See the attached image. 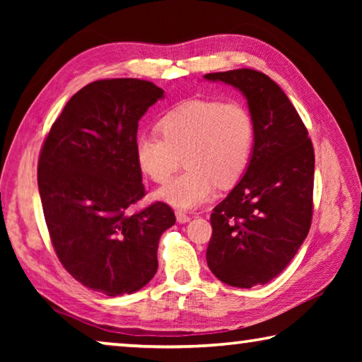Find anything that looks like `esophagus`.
I'll return each instance as SVG.
<instances>
[{
    "instance_id": "esophagus-1",
    "label": "esophagus",
    "mask_w": 362,
    "mask_h": 362,
    "mask_svg": "<svg viewBox=\"0 0 362 362\" xmlns=\"http://www.w3.org/2000/svg\"><path fill=\"white\" fill-rule=\"evenodd\" d=\"M175 218H177V222L179 223H187V222H189V217L188 214H185V212H182V211H177L175 212Z\"/></svg>"
}]
</instances>
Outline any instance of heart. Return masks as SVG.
Segmentation results:
<instances>
[{"label": "heart", "instance_id": "b5f03b06", "mask_svg": "<svg viewBox=\"0 0 362 362\" xmlns=\"http://www.w3.org/2000/svg\"><path fill=\"white\" fill-rule=\"evenodd\" d=\"M158 131L137 137L136 159L153 182L164 183L183 156L188 169L156 192V198L179 209L206 203L217 185H235L252 156L254 119L238 102L187 100L158 121Z\"/></svg>", "mask_w": 362, "mask_h": 362}]
</instances>
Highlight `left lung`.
Instances as JSON below:
<instances>
[{"label": "left lung", "mask_w": 362, "mask_h": 362, "mask_svg": "<svg viewBox=\"0 0 362 362\" xmlns=\"http://www.w3.org/2000/svg\"><path fill=\"white\" fill-rule=\"evenodd\" d=\"M246 97L252 156L243 179L211 214L206 260L233 287L267 284L289 265L313 216L315 151L297 110L272 78L241 69L207 73Z\"/></svg>", "instance_id": "obj_1"}]
</instances>
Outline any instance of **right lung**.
<instances>
[{
  "label": "right lung",
  "instance_id": "1",
  "mask_svg": "<svg viewBox=\"0 0 362 362\" xmlns=\"http://www.w3.org/2000/svg\"><path fill=\"white\" fill-rule=\"evenodd\" d=\"M164 90L136 78L100 79L66 102L42 144L38 188L52 246L66 272L108 297L132 293L158 269V243L175 223L168 204L144 198L139 121Z\"/></svg>",
  "mask_w": 362,
  "mask_h": 362
}]
</instances>
